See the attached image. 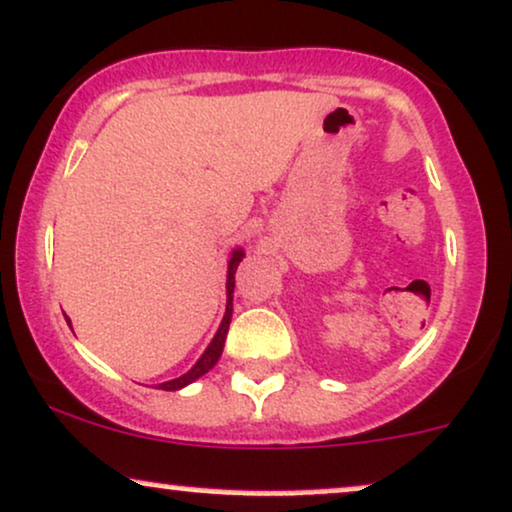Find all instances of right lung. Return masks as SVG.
<instances>
[{
	"instance_id": "obj_1",
	"label": "right lung",
	"mask_w": 512,
	"mask_h": 512,
	"mask_svg": "<svg viewBox=\"0 0 512 512\" xmlns=\"http://www.w3.org/2000/svg\"><path fill=\"white\" fill-rule=\"evenodd\" d=\"M244 251L242 249H234L230 256V263H227V306H225V316H222V323L215 333V338L210 340V345L206 347V352L201 354V359L191 366L186 374H182L179 378H172V381L160 383V390H182L189 383H194L196 378H201L203 374H208L215 364H218L222 347H225V338H227V330H230V321H232V292H234V273H237V266L242 263Z\"/></svg>"
}]
</instances>
